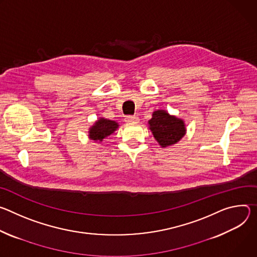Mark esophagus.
I'll use <instances>...</instances> for the list:
<instances>
[{
	"instance_id": "1",
	"label": "esophagus",
	"mask_w": 257,
	"mask_h": 257,
	"mask_svg": "<svg viewBox=\"0 0 257 257\" xmlns=\"http://www.w3.org/2000/svg\"><path fill=\"white\" fill-rule=\"evenodd\" d=\"M138 120H139V118L136 115H127V116H125V122H127V123L136 122Z\"/></svg>"
}]
</instances>
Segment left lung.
<instances>
[{"mask_svg": "<svg viewBox=\"0 0 257 257\" xmlns=\"http://www.w3.org/2000/svg\"><path fill=\"white\" fill-rule=\"evenodd\" d=\"M148 123L153 137L162 148L177 144L186 134L184 120L170 115L165 110L154 111Z\"/></svg>", "mask_w": 257, "mask_h": 257, "instance_id": "left-lung-1", "label": "left lung"}]
</instances>
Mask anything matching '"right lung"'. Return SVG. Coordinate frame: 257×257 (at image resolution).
Masks as SVG:
<instances>
[{
    "label": "right lung",
    "mask_w": 257,
    "mask_h": 257,
    "mask_svg": "<svg viewBox=\"0 0 257 257\" xmlns=\"http://www.w3.org/2000/svg\"><path fill=\"white\" fill-rule=\"evenodd\" d=\"M118 123L114 120H109L100 117L94 125L89 130V138L95 142H102L105 138L112 135L118 128Z\"/></svg>",
    "instance_id": "right-lung-1"
}]
</instances>
